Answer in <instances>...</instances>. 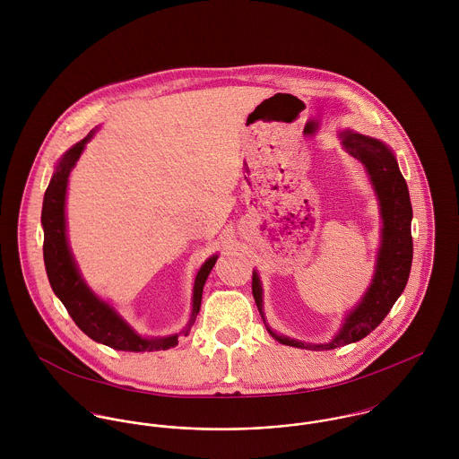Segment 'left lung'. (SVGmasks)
I'll return each instance as SVG.
<instances>
[{"instance_id": "8db88e82", "label": "left lung", "mask_w": 459, "mask_h": 459, "mask_svg": "<svg viewBox=\"0 0 459 459\" xmlns=\"http://www.w3.org/2000/svg\"><path fill=\"white\" fill-rule=\"evenodd\" d=\"M342 144L350 155L360 160L375 186L380 199L384 219L382 247L378 253L377 272L362 302L346 316L339 333L327 344H304L300 341L277 335L266 330L282 344L306 350H333L360 341L378 327L403 293L413 258L411 240V203L408 186L397 168L393 152L378 139L346 131L341 134ZM253 295L263 316L262 284L258 273H253Z\"/></svg>"}]
</instances>
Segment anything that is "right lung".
Wrapping results in <instances>:
<instances>
[{
	"label": "right lung",
	"mask_w": 459,
	"mask_h": 459,
	"mask_svg": "<svg viewBox=\"0 0 459 459\" xmlns=\"http://www.w3.org/2000/svg\"><path fill=\"white\" fill-rule=\"evenodd\" d=\"M93 131L84 139L75 143L62 157L56 171L48 186L44 206H42V226H44V263L53 291L64 302L70 318L88 337L97 342H102L113 350L122 351H153L168 350L178 344V335L146 339L137 335L115 311L109 304L99 300L90 288L81 279L74 258L70 255L65 235V195L66 182L72 168L75 166L84 144L91 139ZM217 256L203 263L195 281V297H193V316L189 327L196 320L201 306V295L204 281L213 268Z\"/></svg>",
	"instance_id": "right-lung-1"
}]
</instances>
